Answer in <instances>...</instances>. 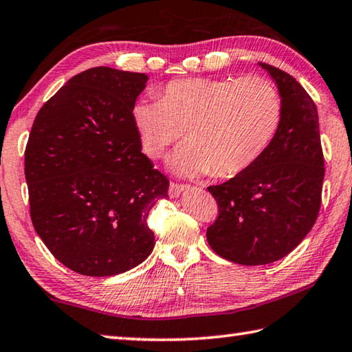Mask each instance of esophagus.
I'll list each match as a JSON object with an SVG mask.
<instances>
[{
  "instance_id": "obj_1",
  "label": "esophagus",
  "mask_w": 352,
  "mask_h": 352,
  "mask_svg": "<svg viewBox=\"0 0 352 352\" xmlns=\"http://www.w3.org/2000/svg\"><path fill=\"white\" fill-rule=\"evenodd\" d=\"M186 189H189V186L178 184V183H170L169 184V195H170V198H177Z\"/></svg>"
}]
</instances>
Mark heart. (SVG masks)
Wrapping results in <instances>:
<instances>
[{
	"mask_svg": "<svg viewBox=\"0 0 352 352\" xmlns=\"http://www.w3.org/2000/svg\"><path fill=\"white\" fill-rule=\"evenodd\" d=\"M282 119L278 88L258 76L180 79L160 99L139 100L133 122L149 157L164 154L186 131L189 143L172 155L182 175L232 178L256 163L270 146Z\"/></svg>",
	"mask_w": 352,
	"mask_h": 352,
	"instance_id": "b5f03b06",
	"label": "heart"
}]
</instances>
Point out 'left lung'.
Segmentation results:
<instances>
[{
    "label": "left lung",
    "mask_w": 352,
    "mask_h": 352,
    "mask_svg": "<svg viewBox=\"0 0 352 352\" xmlns=\"http://www.w3.org/2000/svg\"><path fill=\"white\" fill-rule=\"evenodd\" d=\"M259 67L278 85V133L249 169L208 188L218 203V217L206 232L208 243L241 265L272 264L302 243L318 219L325 177L313 99L293 76L263 62Z\"/></svg>",
    "instance_id": "left-lung-1"
}]
</instances>
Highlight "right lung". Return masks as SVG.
I'll return each mask as SVG.
<instances>
[{
    "mask_svg": "<svg viewBox=\"0 0 352 352\" xmlns=\"http://www.w3.org/2000/svg\"><path fill=\"white\" fill-rule=\"evenodd\" d=\"M148 76L96 67L39 109L25 148L30 217L47 249L85 276H114L154 249L149 210L169 180L142 153L133 107Z\"/></svg>",
    "mask_w": 352,
    "mask_h": 352,
    "instance_id": "right-lung-1",
    "label": "right lung"
}]
</instances>
